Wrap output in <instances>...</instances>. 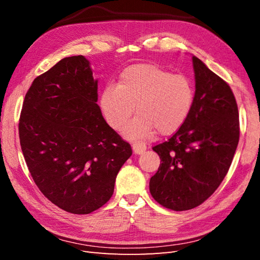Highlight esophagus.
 Returning <instances> with one entry per match:
<instances>
[{"label": "esophagus", "instance_id": "obj_1", "mask_svg": "<svg viewBox=\"0 0 260 260\" xmlns=\"http://www.w3.org/2000/svg\"><path fill=\"white\" fill-rule=\"evenodd\" d=\"M132 147H133V151L135 154H141L145 151L146 148V145L144 144V143H133V145H132Z\"/></svg>", "mask_w": 260, "mask_h": 260}]
</instances>
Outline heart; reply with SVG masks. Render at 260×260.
<instances>
[{
    "label": "heart",
    "instance_id": "b5f03b06",
    "mask_svg": "<svg viewBox=\"0 0 260 260\" xmlns=\"http://www.w3.org/2000/svg\"><path fill=\"white\" fill-rule=\"evenodd\" d=\"M194 102V86L183 74H172L161 66L137 63L120 74L117 85L105 86L101 97L104 118L115 131L126 127L131 139L143 140L152 134L169 135L178 131L189 116Z\"/></svg>",
    "mask_w": 260,
    "mask_h": 260
}]
</instances>
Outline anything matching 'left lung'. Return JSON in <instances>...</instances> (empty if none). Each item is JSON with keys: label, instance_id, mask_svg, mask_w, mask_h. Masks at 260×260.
<instances>
[{"label": "left lung", "instance_id": "obj_1", "mask_svg": "<svg viewBox=\"0 0 260 260\" xmlns=\"http://www.w3.org/2000/svg\"><path fill=\"white\" fill-rule=\"evenodd\" d=\"M194 102L187 118L167 142L153 147L159 158L150 180L157 203L174 211L200 206L221 184L239 142V113L230 86L192 57Z\"/></svg>", "mask_w": 260, "mask_h": 260}]
</instances>
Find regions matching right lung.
I'll return each instance as SVG.
<instances>
[{
    "label": "right lung",
    "instance_id": "1",
    "mask_svg": "<svg viewBox=\"0 0 260 260\" xmlns=\"http://www.w3.org/2000/svg\"><path fill=\"white\" fill-rule=\"evenodd\" d=\"M97 89L84 56L63 58L33 80L19 120L33 181L48 200L75 214L95 211L112 198L132 155L129 143L104 119Z\"/></svg>",
    "mask_w": 260,
    "mask_h": 260
}]
</instances>
